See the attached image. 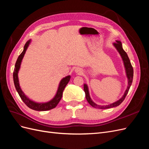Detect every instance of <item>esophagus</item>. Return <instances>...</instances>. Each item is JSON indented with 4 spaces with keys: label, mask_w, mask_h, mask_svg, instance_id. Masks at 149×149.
I'll use <instances>...</instances> for the list:
<instances>
[{
    "label": "esophagus",
    "mask_w": 149,
    "mask_h": 149,
    "mask_svg": "<svg viewBox=\"0 0 149 149\" xmlns=\"http://www.w3.org/2000/svg\"><path fill=\"white\" fill-rule=\"evenodd\" d=\"M75 72L76 73H77L79 74H81L83 73V70L79 68H77L75 69Z\"/></svg>",
    "instance_id": "obj_1"
}]
</instances>
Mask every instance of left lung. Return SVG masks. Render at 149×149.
<instances>
[{
	"label": "left lung",
	"instance_id": "obj_1",
	"mask_svg": "<svg viewBox=\"0 0 149 149\" xmlns=\"http://www.w3.org/2000/svg\"><path fill=\"white\" fill-rule=\"evenodd\" d=\"M113 45L115 47L117 50L118 51V52L119 53V54L121 56L122 59H123V60L124 67L125 69L126 76H127V79H128V86H127V89H126L125 91L124 94V95L120 99V100H119L118 101H117L109 105L100 106V105L96 104L95 102H94L92 101L91 98L90 97V96H89V93L88 86H87V84H84V91L85 92L86 98L88 102H89V104L92 106L93 107L98 108V109H108V108L114 107H116V106H118L119 105H120V104L123 102V101L124 100L125 96H127L130 86H131L132 83L133 76H134V70H133V68L132 66V65H131V63H130L129 58L127 56V54L126 53V52L123 49V46H122V43L120 41H119V40H116V42L113 43Z\"/></svg>",
	"mask_w": 149,
	"mask_h": 149
}]
</instances>
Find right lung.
I'll return each mask as SVG.
<instances>
[{
	"mask_svg": "<svg viewBox=\"0 0 149 149\" xmlns=\"http://www.w3.org/2000/svg\"><path fill=\"white\" fill-rule=\"evenodd\" d=\"M30 42H31V40H29V41L26 42V43H25V46H24L23 52H22V53L17 58V60L15 63V68H14V70H13V82H14L15 87L17 91L18 92V93H19L20 98L22 99V100L24 101V102L29 108H30V109H31L38 111H48V110L53 109V108H55L57 106L58 104L59 103L60 101L61 100V99L62 97L63 92L64 89L66 87V86L70 81L71 76L70 75L67 76L65 78H63L61 80V81L59 84V86H58V88L57 90L56 95L51 101H49L47 102H44V103H38V102H35L33 101L30 100V99L25 95L24 93L22 91V90L21 89L20 84H19V78H18V73H19V71L20 70L22 60V59H23L26 49H27L28 47L29 46V44L30 43Z\"/></svg>",
	"mask_w": 149,
	"mask_h": 149,
	"instance_id": "obj_1",
	"label": "right lung"
}]
</instances>
